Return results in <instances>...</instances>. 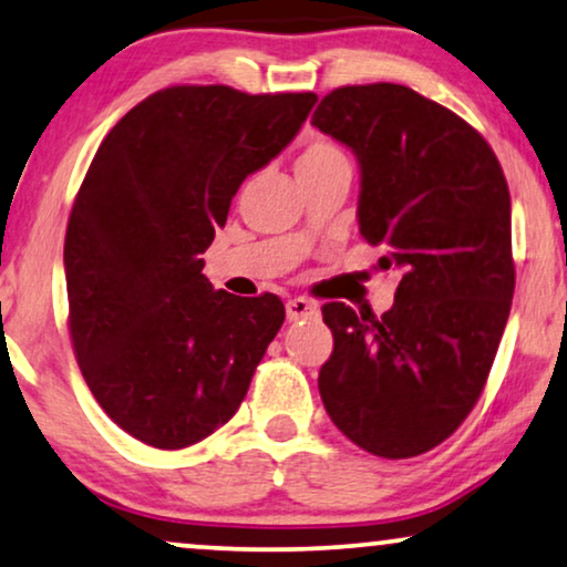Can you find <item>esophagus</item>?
I'll return each mask as SVG.
<instances>
[{
	"mask_svg": "<svg viewBox=\"0 0 567 567\" xmlns=\"http://www.w3.org/2000/svg\"><path fill=\"white\" fill-rule=\"evenodd\" d=\"M317 315H320V309H317L315 301H309L305 297L286 301V317H289V322H299V320H307V317H317Z\"/></svg>",
	"mask_w": 567,
	"mask_h": 567,
	"instance_id": "esophagus-1",
	"label": "esophagus"
}]
</instances>
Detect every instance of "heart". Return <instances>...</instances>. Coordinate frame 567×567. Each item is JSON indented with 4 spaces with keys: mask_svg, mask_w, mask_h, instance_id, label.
<instances>
[{
    "mask_svg": "<svg viewBox=\"0 0 567 567\" xmlns=\"http://www.w3.org/2000/svg\"><path fill=\"white\" fill-rule=\"evenodd\" d=\"M346 154L330 138H309L299 157V167H322V165H346Z\"/></svg>",
    "mask_w": 567,
    "mask_h": 567,
    "instance_id": "obj_1",
    "label": "heart"
}]
</instances>
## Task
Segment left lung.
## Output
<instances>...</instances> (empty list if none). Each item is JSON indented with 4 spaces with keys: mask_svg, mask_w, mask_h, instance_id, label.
I'll list each match as a JSON object with an SVG mask.
<instances>
[{
    "mask_svg": "<svg viewBox=\"0 0 567 567\" xmlns=\"http://www.w3.org/2000/svg\"><path fill=\"white\" fill-rule=\"evenodd\" d=\"M312 126L359 159V231L400 278L382 317L322 307L320 398L355 446L408 460L460 429L491 374L516 281L508 185L470 123L405 84L332 90Z\"/></svg>",
    "mask_w": 567,
    "mask_h": 567,
    "instance_id": "1",
    "label": "left lung"
}]
</instances>
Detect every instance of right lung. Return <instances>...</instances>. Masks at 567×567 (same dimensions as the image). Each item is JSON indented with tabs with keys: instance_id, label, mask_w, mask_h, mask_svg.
Masks as SVG:
<instances>
[{
	"instance_id": "obj_1",
	"label": "right lung",
	"mask_w": 567,
	"mask_h": 567,
	"mask_svg": "<svg viewBox=\"0 0 567 567\" xmlns=\"http://www.w3.org/2000/svg\"><path fill=\"white\" fill-rule=\"evenodd\" d=\"M315 103V92L167 87L100 144L66 227L69 332L100 408L144 444L212 436L281 330V299L214 291L200 252Z\"/></svg>"
}]
</instances>
